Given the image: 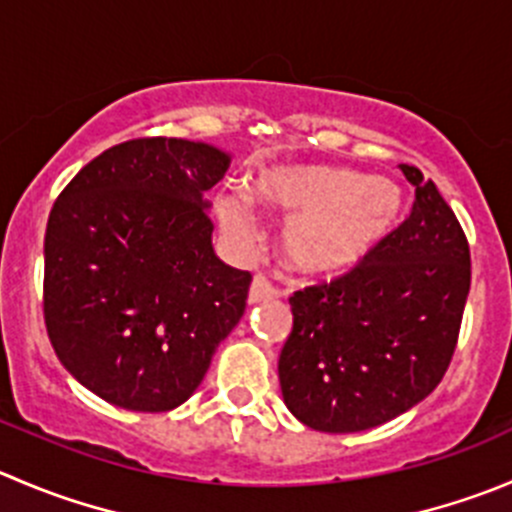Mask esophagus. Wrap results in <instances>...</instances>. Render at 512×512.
<instances>
[{
    "label": "esophagus",
    "mask_w": 512,
    "mask_h": 512,
    "mask_svg": "<svg viewBox=\"0 0 512 512\" xmlns=\"http://www.w3.org/2000/svg\"><path fill=\"white\" fill-rule=\"evenodd\" d=\"M272 297H277L275 287L267 282V277L255 275V280H252L250 285V292H247V305H257V302L272 300Z\"/></svg>",
    "instance_id": "obj_1"
}]
</instances>
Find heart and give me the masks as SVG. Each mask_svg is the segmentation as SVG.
Returning a JSON list of instances; mask_svg holds the SVG:
<instances>
[{
  "mask_svg": "<svg viewBox=\"0 0 512 512\" xmlns=\"http://www.w3.org/2000/svg\"><path fill=\"white\" fill-rule=\"evenodd\" d=\"M252 202L285 217L282 260L305 277H335L360 267L385 245L405 212L403 187L390 177L330 165H280L252 177L250 197L217 195V220L237 245H250L255 237Z\"/></svg>",
  "mask_w": 512,
  "mask_h": 512,
  "instance_id": "obj_1",
  "label": "heart"
}]
</instances>
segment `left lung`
Segmentation results:
<instances>
[{
  "label": "left lung",
  "instance_id": "8db88e82",
  "mask_svg": "<svg viewBox=\"0 0 512 512\" xmlns=\"http://www.w3.org/2000/svg\"><path fill=\"white\" fill-rule=\"evenodd\" d=\"M413 215L360 267L290 297L292 332L277 362L282 400L322 433L377 428L443 380L470 292L463 227L418 167Z\"/></svg>",
  "mask_w": 512,
  "mask_h": 512
}]
</instances>
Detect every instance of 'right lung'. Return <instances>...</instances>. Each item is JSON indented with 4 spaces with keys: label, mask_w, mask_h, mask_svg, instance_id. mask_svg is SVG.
Returning <instances> with one entry per match:
<instances>
[{
    "label": "right lung",
    "mask_w": 512,
    "mask_h": 512,
    "mask_svg": "<svg viewBox=\"0 0 512 512\" xmlns=\"http://www.w3.org/2000/svg\"><path fill=\"white\" fill-rule=\"evenodd\" d=\"M232 155L150 137L109 147L49 212L44 322L69 375L107 403H185L245 312L250 272L212 247V190Z\"/></svg>",
    "instance_id": "right-lung-1"
}]
</instances>
